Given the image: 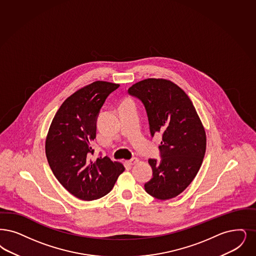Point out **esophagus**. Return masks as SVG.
I'll return each instance as SVG.
<instances>
[{"mask_svg": "<svg viewBox=\"0 0 256 256\" xmlns=\"http://www.w3.org/2000/svg\"><path fill=\"white\" fill-rule=\"evenodd\" d=\"M138 161H139V160H138V158H135V157H134L132 159H130V160H128V164H130V166H133V164H137V163H138Z\"/></svg>", "mask_w": 256, "mask_h": 256, "instance_id": "obj_1", "label": "esophagus"}]
</instances>
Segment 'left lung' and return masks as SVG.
<instances>
[{
    "label": "left lung",
    "instance_id": "left-lung-1",
    "mask_svg": "<svg viewBox=\"0 0 256 256\" xmlns=\"http://www.w3.org/2000/svg\"><path fill=\"white\" fill-rule=\"evenodd\" d=\"M128 92L144 106L150 135H162L161 160L150 159L152 178L146 192L160 200L183 192L194 179L206 152V132L192 102L182 88L164 79H146Z\"/></svg>",
    "mask_w": 256,
    "mask_h": 256
}]
</instances>
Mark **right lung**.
Returning a JSON list of instances; mask_svg holds the SVG:
<instances>
[{
    "label": "right lung",
    "instance_id": "add662e5",
    "mask_svg": "<svg viewBox=\"0 0 256 256\" xmlns=\"http://www.w3.org/2000/svg\"><path fill=\"white\" fill-rule=\"evenodd\" d=\"M119 86L97 81L73 93L62 104L48 130L46 154L52 172L68 192L84 201L108 194L124 170L108 156L92 158L100 110Z\"/></svg>",
    "mask_w": 256,
    "mask_h": 256
}]
</instances>
